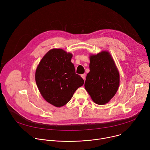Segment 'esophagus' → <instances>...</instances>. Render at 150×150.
Masks as SVG:
<instances>
[{"mask_svg":"<svg viewBox=\"0 0 150 150\" xmlns=\"http://www.w3.org/2000/svg\"><path fill=\"white\" fill-rule=\"evenodd\" d=\"M81 76L83 78V80L85 79V74H82V75H81Z\"/></svg>","mask_w":150,"mask_h":150,"instance_id":"1","label":"esophagus"}]
</instances>
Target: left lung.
I'll return each instance as SVG.
<instances>
[{"mask_svg":"<svg viewBox=\"0 0 150 150\" xmlns=\"http://www.w3.org/2000/svg\"><path fill=\"white\" fill-rule=\"evenodd\" d=\"M90 72L85 79V88L95 103L105 104L115 96L119 88V71L108 51L90 54Z\"/></svg>","mask_w":150,"mask_h":150,"instance_id":"left-lung-1","label":"left lung"}]
</instances>
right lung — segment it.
Returning <instances> with one entry per match:
<instances>
[{
    "mask_svg": "<svg viewBox=\"0 0 150 150\" xmlns=\"http://www.w3.org/2000/svg\"><path fill=\"white\" fill-rule=\"evenodd\" d=\"M72 57L71 53L52 49L42 58L36 69L35 82L41 95L57 108L67 104L84 82L75 74Z\"/></svg>",
    "mask_w": 150,
    "mask_h": 150,
    "instance_id": "1",
    "label": "right lung"
}]
</instances>
